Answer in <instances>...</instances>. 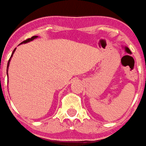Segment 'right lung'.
Masks as SVG:
<instances>
[{"mask_svg":"<svg viewBox=\"0 0 146 146\" xmlns=\"http://www.w3.org/2000/svg\"><path fill=\"white\" fill-rule=\"evenodd\" d=\"M38 38V36H33V37H31V38H28V39H26L25 41H23V42H22V43H27V42H30V41H32V40H34L35 38ZM21 43V44H22ZM15 48L13 50V52H12V56H11V57H10V59H9V62H8V66H7V75H8V68H9V62H10V60H11V58H12V55H13V53H14V52H15Z\"/></svg>","mask_w":146,"mask_h":146,"instance_id":"right-lung-1","label":"right lung"}]
</instances>
